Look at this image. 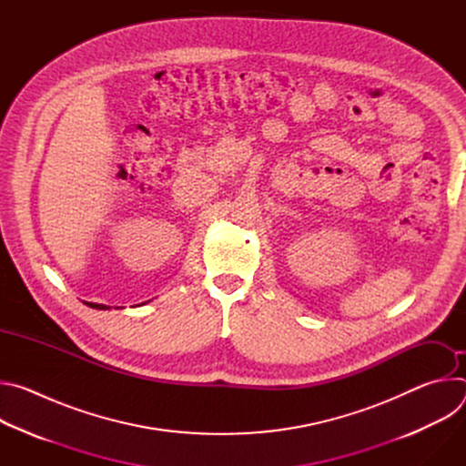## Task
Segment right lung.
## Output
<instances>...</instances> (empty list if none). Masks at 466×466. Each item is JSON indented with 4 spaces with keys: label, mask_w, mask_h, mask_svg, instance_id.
I'll return each mask as SVG.
<instances>
[{
    "label": "right lung",
    "mask_w": 466,
    "mask_h": 466,
    "mask_svg": "<svg viewBox=\"0 0 466 466\" xmlns=\"http://www.w3.org/2000/svg\"><path fill=\"white\" fill-rule=\"evenodd\" d=\"M86 306L94 308V309H110V306H105V304H96V302H85ZM140 306V304H138Z\"/></svg>",
    "instance_id": "add662e5"
}]
</instances>
